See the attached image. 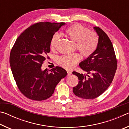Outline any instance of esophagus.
Instances as JSON below:
<instances>
[{
    "instance_id": "34e87169",
    "label": "esophagus",
    "mask_w": 129,
    "mask_h": 129,
    "mask_svg": "<svg viewBox=\"0 0 129 129\" xmlns=\"http://www.w3.org/2000/svg\"><path fill=\"white\" fill-rule=\"evenodd\" d=\"M67 73H68V76H71L72 75V73L71 71H68Z\"/></svg>"
}]
</instances>
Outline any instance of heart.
<instances>
[{"mask_svg": "<svg viewBox=\"0 0 129 129\" xmlns=\"http://www.w3.org/2000/svg\"><path fill=\"white\" fill-rule=\"evenodd\" d=\"M66 34L70 39L76 42L77 49L85 57H89L97 49L99 44V36L94 31H89L88 28L81 24H75L66 30ZM60 39V35L55 34L51 41V47L54 49ZM80 56L78 53H71L58 58V65L65 69H71L79 61Z\"/></svg>", "mask_w": 129, "mask_h": 129, "instance_id": "1", "label": "heart"}]
</instances>
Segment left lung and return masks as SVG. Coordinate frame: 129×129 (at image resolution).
Instances as JSON below:
<instances>
[{
	"instance_id": "left-lung-1",
	"label": "left lung",
	"mask_w": 129,
	"mask_h": 129,
	"mask_svg": "<svg viewBox=\"0 0 129 129\" xmlns=\"http://www.w3.org/2000/svg\"><path fill=\"white\" fill-rule=\"evenodd\" d=\"M99 36V44L90 56L79 65L86 75L73 72L78 84L73 88L75 94L84 99H94L102 94L112 84L117 67L113 44L103 30L94 27Z\"/></svg>"
}]
</instances>
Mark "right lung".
<instances>
[{
    "instance_id": "obj_1",
    "label": "right lung",
    "mask_w": 129,
    "mask_h": 129,
    "mask_svg": "<svg viewBox=\"0 0 129 129\" xmlns=\"http://www.w3.org/2000/svg\"><path fill=\"white\" fill-rule=\"evenodd\" d=\"M65 23L40 22L27 28L16 39L10 56L12 73L19 90L29 99L42 101L51 97L58 83L67 75L60 67L41 69L50 52L52 37Z\"/></svg>"
}]
</instances>
